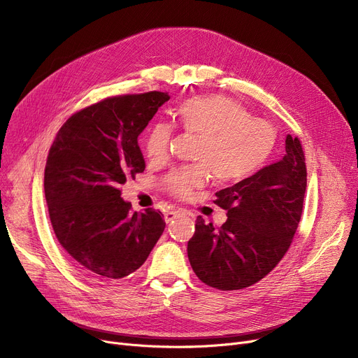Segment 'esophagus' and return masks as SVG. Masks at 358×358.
<instances>
[{"label":"esophagus","instance_id":"1","mask_svg":"<svg viewBox=\"0 0 358 358\" xmlns=\"http://www.w3.org/2000/svg\"><path fill=\"white\" fill-rule=\"evenodd\" d=\"M178 215H180L178 210H169V212H166V213H165V222H166V223L173 222Z\"/></svg>","mask_w":358,"mask_h":358}]
</instances>
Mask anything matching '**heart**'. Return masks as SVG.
<instances>
[{
    "label": "heart",
    "instance_id": "heart-1",
    "mask_svg": "<svg viewBox=\"0 0 358 358\" xmlns=\"http://www.w3.org/2000/svg\"><path fill=\"white\" fill-rule=\"evenodd\" d=\"M177 124L200 142L194 159L199 165L180 168L169 174L166 185L178 197L190 196L208 181L235 184L254 176L264 165L275 145V129L266 120L251 117L236 101L223 96H199L182 101L174 110ZM171 127L157 122L145 138L146 157L161 162L166 158Z\"/></svg>",
    "mask_w": 358,
    "mask_h": 358
}]
</instances>
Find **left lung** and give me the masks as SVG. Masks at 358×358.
<instances>
[{"label":"left lung","mask_w":358,"mask_h":358,"mask_svg":"<svg viewBox=\"0 0 358 358\" xmlns=\"http://www.w3.org/2000/svg\"><path fill=\"white\" fill-rule=\"evenodd\" d=\"M305 192L303 149L287 135L283 158L216 193L213 201L228 212L219 229L197 217L187 245L196 275L219 290H239L264 278L290 247Z\"/></svg>","instance_id":"1"}]
</instances>
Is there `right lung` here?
<instances>
[{"label":"right lung","mask_w":358,"mask_h":358,"mask_svg":"<svg viewBox=\"0 0 358 358\" xmlns=\"http://www.w3.org/2000/svg\"><path fill=\"white\" fill-rule=\"evenodd\" d=\"M168 100L159 91L106 99L71 116L50 146L45 197L52 227L88 278L136 271L164 232L159 210L131 212L119 189L145 171L138 136Z\"/></svg>","instance_id":"obj_1"}]
</instances>
